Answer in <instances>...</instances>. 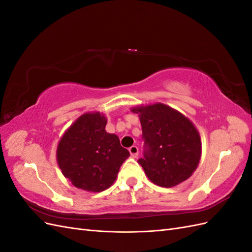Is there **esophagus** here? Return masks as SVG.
Here are the masks:
<instances>
[{
    "instance_id": "34e87169",
    "label": "esophagus",
    "mask_w": 252,
    "mask_h": 252,
    "mask_svg": "<svg viewBox=\"0 0 252 252\" xmlns=\"http://www.w3.org/2000/svg\"><path fill=\"white\" fill-rule=\"evenodd\" d=\"M129 152H130L131 157L136 158V157L139 156V148L136 147V146H131L130 148H129Z\"/></svg>"
}]
</instances>
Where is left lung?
I'll return each mask as SVG.
<instances>
[{"instance_id": "8db88e82", "label": "left lung", "mask_w": 252, "mask_h": 252, "mask_svg": "<svg viewBox=\"0 0 252 252\" xmlns=\"http://www.w3.org/2000/svg\"><path fill=\"white\" fill-rule=\"evenodd\" d=\"M131 110L141 121L144 151L138 163L148 179L166 188L186 181L201 158V139L193 124L161 103Z\"/></svg>"}]
</instances>
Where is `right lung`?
<instances>
[{"mask_svg": "<svg viewBox=\"0 0 252 252\" xmlns=\"http://www.w3.org/2000/svg\"><path fill=\"white\" fill-rule=\"evenodd\" d=\"M107 120L98 112L80 117L61 139L57 159L64 177L83 190L100 192L116 181L130 156L118 135L107 133Z\"/></svg>", "mask_w": 252, "mask_h": 252, "instance_id": "1", "label": "right lung"}]
</instances>
